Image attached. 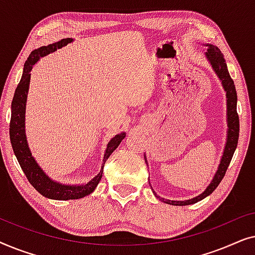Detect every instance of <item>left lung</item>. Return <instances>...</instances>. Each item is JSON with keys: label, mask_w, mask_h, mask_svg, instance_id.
Listing matches in <instances>:
<instances>
[{"label": "left lung", "mask_w": 255, "mask_h": 255, "mask_svg": "<svg viewBox=\"0 0 255 255\" xmlns=\"http://www.w3.org/2000/svg\"><path fill=\"white\" fill-rule=\"evenodd\" d=\"M205 46H208V50L205 52V57L210 62L212 68L216 74L218 75L219 80L222 81V85L224 87V90L226 92V115H228V138H226V144L224 152H223V156L221 160V163H219L218 170L216 172L214 179H212L211 183L209 184L203 193L198 196L191 198V200L187 201H170V200H165V198L156 196L155 191L153 190V194L155 195L159 200L165 202L167 204L172 205H189L197 203L198 201L203 200L207 196H209L212 191H214L216 188L218 187V184L221 183V181L224 177L226 169L231 162V159L233 156V153H235L237 145H238V138H239V117L238 114H237V92L235 82L231 79V76L229 74L228 66H226L224 55L221 52V50L217 46H214L211 44H207ZM147 162V161H146Z\"/></svg>", "instance_id": "1"}]
</instances>
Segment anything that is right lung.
I'll return each instance as SVG.
<instances>
[{"instance_id":"add662e5","label":"right lung","mask_w":255,"mask_h":255,"mask_svg":"<svg viewBox=\"0 0 255 255\" xmlns=\"http://www.w3.org/2000/svg\"><path fill=\"white\" fill-rule=\"evenodd\" d=\"M72 38H64L60 41L54 44H50L47 46H41L37 50L31 52L27 60L24 64L22 79L17 86L11 102V120H10V141L15 153L17 160H18L20 167H22L24 174L29 180V182L36 188L38 193L43 196L51 198V200H78L92 194L99 184L101 177L103 174V166L107 159L109 158L111 153L118 147L121 141L125 138V133L117 134L111 139L107 146L106 153H104L102 169L100 173L86 184H79V186H69V184H61L51 180L44 170L40 168L36 160L31 154L29 146H27L26 135H25V106L27 99V92H29L30 85V72L33 65L39 60L41 57L57 51L58 48L66 46L68 43H72Z\"/></svg>"}]
</instances>
